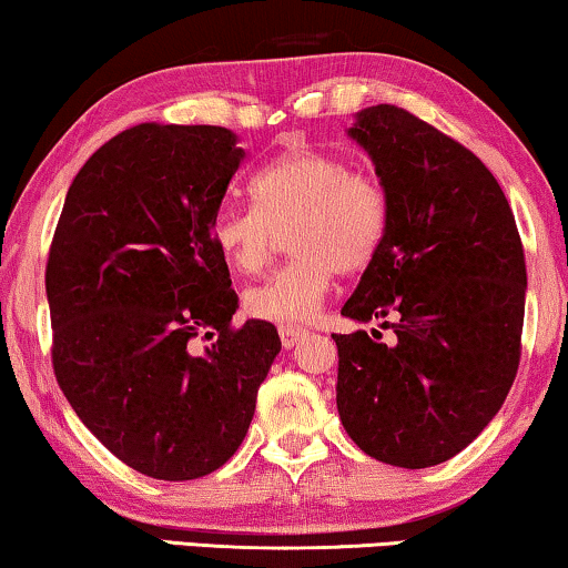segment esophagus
<instances>
[{"label": "esophagus", "mask_w": 568, "mask_h": 568, "mask_svg": "<svg viewBox=\"0 0 568 568\" xmlns=\"http://www.w3.org/2000/svg\"><path fill=\"white\" fill-rule=\"evenodd\" d=\"M278 336H282L284 348H292V346H297L300 341L307 336V331L305 328H297V325H282V328H278Z\"/></svg>", "instance_id": "esophagus-1"}]
</instances>
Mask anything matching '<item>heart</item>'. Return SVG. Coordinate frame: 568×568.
<instances>
[{"label":"heart","instance_id":"obj_1","mask_svg":"<svg viewBox=\"0 0 568 568\" xmlns=\"http://www.w3.org/2000/svg\"><path fill=\"white\" fill-rule=\"evenodd\" d=\"M255 206H222L212 240L240 274H258L276 251V232L290 230L294 258L245 292L258 321L307 323L321 313L333 274L367 266L385 235V196L367 175L352 173L333 154L294 146L251 181Z\"/></svg>","mask_w":568,"mask_h":568}]
</instances>
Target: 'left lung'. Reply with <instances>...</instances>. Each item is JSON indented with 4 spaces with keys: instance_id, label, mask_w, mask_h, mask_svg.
I'll use <instances>...</instances> for the list:
<instances>
[{
    "instance_id": "1",
    "label": "left lung",
    "mask_w": 568,
    "mask_h": 568,
    "mask_svg": "<svg viewBox=\"0 0 568 568\" xmlns=\"http://www.w3.org/2000/svg\"><path fill=\"white\" fill-rule=\"evenodd\" d=\"M346 134L375 165L385 235L341 315L383 321L395 338L333 336L338 416L375 460L432 468L486 429L515 383L523 243L491 170L414 113L364 108Z\"/></svg>"
}]
</instances>
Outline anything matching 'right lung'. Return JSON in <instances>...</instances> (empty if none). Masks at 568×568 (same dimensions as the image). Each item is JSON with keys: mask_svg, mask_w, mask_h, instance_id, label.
Masks as SVG:
<instances>
[{"mask_svg": "<svg viewBox=\"0 0 568 568\" xmlns=\"http://www.w3.org/2000/svg\"><path fill=\"white\" fill-rule=\"evenodd\" d=\"M245 150L222 126L139 123L69 185L45 266L53 372L111 453L193 480L243 445L282 341L232 328L237 294L212 240Z\"/></svg>", "mask_w": 568, "mask_h": 568, "instance_id": "right-lung-1", "label": "right lung"}]
</instances>
